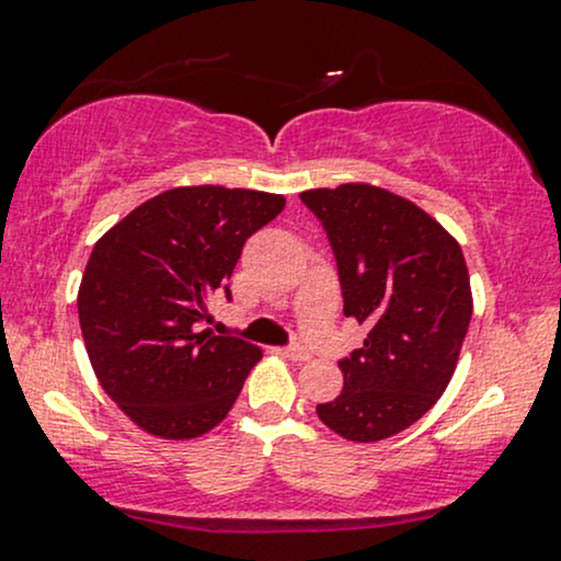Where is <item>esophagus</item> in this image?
Instances as JSON below:
<instances>
[{
    "label": "esophagus",
    "mask_w": 561,
    "mask_h": 561,
    "mask_svg": "<svg viewBox=\"0 0 561 561\" xmlns=\"http://www.w3.org/2000/svg\"><path fill=\"white\" fill-rule=\"evenodd\" d=\"M285 355L289 357V360H298V363H308L310 360V353H308L306 347H300V345H289L285 350Z\"/></svg>",
    "instance_id": "esophagus-1"
}]
</instances>
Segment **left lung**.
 Wrapping results in <instances>:
<instances>
[{"label":"left lung","mask_w":561,"mask_h":561,"mask_svg":"<svg viewBox=\"0 0 561 561\" xmlns=\"http://www.w3.org/2000/svg\"><path fill=\"white\" fill-rule=\"evenodd\" d=\"M300 201L332 245L342 310L368 329L340 360V397L316 413L350 442L389 438L426 415L455 374L473 316L462 251L423 208L383 187L350 182Z\"/></svg>","instance_id":"obj_1"}]
</instances>
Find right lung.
<instances>
[{"label": "right lung", "mask_w": 561, "mask_h": 561, "mask_svg": "<svg viewBox=\"0 0 561 561\" xmlns=\"http://www.w3.org/2000/svg\"><path fill=\"white\" fill-rule=\"evenodd\" d=\"M285 198L242 187H174L133 208L93 245L80 332L106 394L148 434L195 438L221 423L261 350L206 329L242 245Z\"/></svg>", "instance_id": "obj_1"}]
</instances>
